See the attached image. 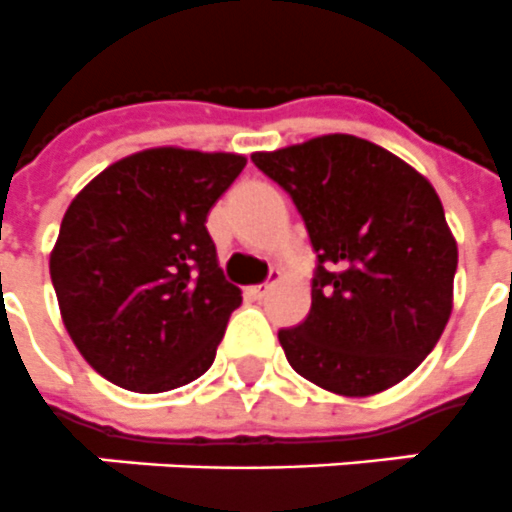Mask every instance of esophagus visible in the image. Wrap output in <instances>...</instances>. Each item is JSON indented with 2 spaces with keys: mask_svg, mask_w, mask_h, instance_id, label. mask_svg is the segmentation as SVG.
<instances>
[{
  "mask_svg": "<svg viewBox=\"0 0 512 512\" xmlns=\"http://www.w3.org/2000/svg\"><path fill=\"white\" fill-rule=\"evenodd\" d=\"M272 277H275V280H272V282H261V285H251V288H248V293H251L253 298H264L269 293V290L275 288V282L280 280V272H272Z\"/></svg>",
  "mask_w": 512,
  "mask_h": 512,
  "instance_id": "obj_1",
  "label": "esophagus"
}]
</instances>
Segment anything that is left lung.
<instances>
[{"label": "left lung", "mask_w": 512, "mask_h": 512, "mask_svg": "<svg viewBox=\"0 0 512 512\" xmlns=\"http://www.w3.org/2000/svg\"><path fill=\"white\" fill-rule=\"evenodd\" d=\"M251 161L293 198L317 251L309 317L277 333L290 367L341 396L396 386L452 314L457 243L433 185L354 134Z\"/></svg>", "instance_id": "left-lung-1"}]
</instances>
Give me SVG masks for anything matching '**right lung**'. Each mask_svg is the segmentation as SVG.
Here are the masks:
<instances>
[{
    "label": "right lung",
    "instance_id": "add662e5",
    "mask_svg": "<svg viewBox=\"0 0 512 512\" xmlns=\"http://www.w3.org/2000/svg\"><path fill=\"white\" fill-rule=\"evenodd\" d=\"M243 169L237 153L150 147L71 200L49 275L65 330L105 380L161 394L214 365L243 296L224 280L206 216Z\"/></svg>",
    "mask_w": 512,
    "mask_h": 512
}]
</instances>
